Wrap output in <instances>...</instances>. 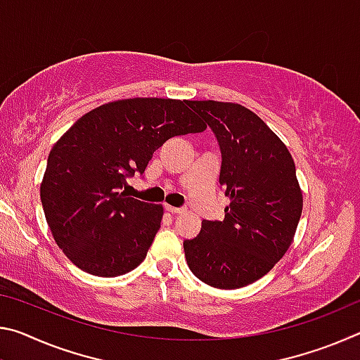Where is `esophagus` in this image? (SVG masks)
I'll return each mask as SVG.
<instances>
[{
	"instance_id": "obj_1",
	"label": "esophagus",
	"mask_w": 360,
	"mask_h": 360,
	"mask_svg": "<svg viewBox=\"0 0 360 360\" xmlns=\"http://www.w3.org/2000/svg\"><path fill=\"white\" fill-rule=\"evenodd\" d=\"M165 210L168 212H172V214H181V212L186 211V208H176V206H169V205L165 206Z\"/></svg>"
}]
</instances>
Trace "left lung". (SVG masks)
Listing matches in <instances>:
<instances>
[{
    "label": "left lung",
    "mask_w": 360,
    "mask_h": 360,
    "mask_svg": "<svg viewBox=\"0 0 360 360\" xmlns=\"http://www.w3.org/2000/svg\"><path fill=\"white\" fill-rule=\"evenodd\" d=\"M221 149L219 184L230 198L224 221H205L184 241L187 265L200 281L240 289L275 266L294 240L303 197L295 163L257 114L235 103L188 101Z\"/></svg>",
    "instance_id": "1"
}]
</instances>
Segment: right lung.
Instances as JSON below:
<instances>
[{"label":"right lung","mask_w":360,"mask_h":360,"mask_svg":"<svg viewBox=\"0 0 360 360\" xmlns=\"http://www.w3.org/2000/svg\"><path fill=\"white\" fill-rule=\"evenodd\" d=\"M203 130L187 100H119L82 115L52 148L41 184L46 221L66 257L95 276L135 270L163 208L122 188L169 138Z\"/></svg>","instance_id":"right-lung-1"}]
</instances>
